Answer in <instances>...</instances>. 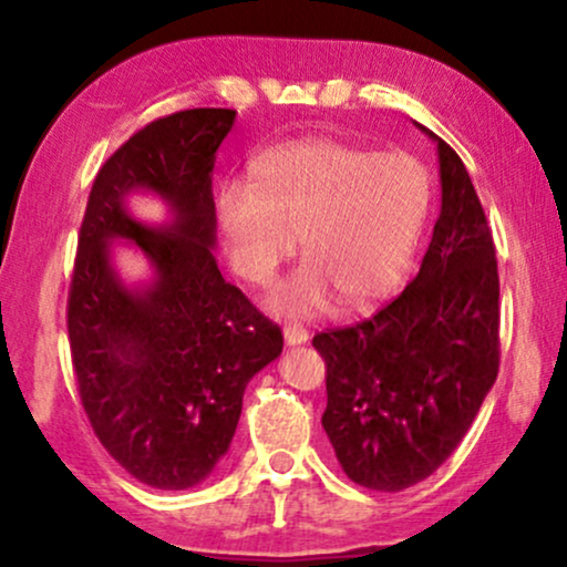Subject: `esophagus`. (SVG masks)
Segmentation results:
<instances>
[{
  "label": "esophagus",
  "instance_id": "1",
  "mask_svg": "<svg viewBox=\"0 0 567 567\" xmlns=\"http://www.w3.org/2000/svg\"><path fill=\"white\" fill-rule=\"evenodd\" d=\"M306 341H309V330L301 328V324H288L285 328V343L288 347H301Z\"/></svg>",
  "mask_w": 567,
  "mask_h": 567
}]
</instances>
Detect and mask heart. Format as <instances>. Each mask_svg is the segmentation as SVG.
Here are the masks:
<instances>
[{"instance_id":"1","label":"heart","mask_w":567,"mask_h":567,"mask_svg":"<svg viewBox=\"0 0 567 567\" xmlns=\"http://www.w3.org/2000/svg\"><path fill=\"white\" fill-rule=\"evenodd\" d=\"M426 210L419 159L311 135L256 154L245 186L220 188L213 220L226 264L247 285H269L298 234L306 261L264 301L296 320L338 296L347 306L389 296L408 275Z\"/></svg>"}]
</instances>
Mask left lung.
Listing matches in <instances>:
<instances>
[{
	"label": "left lung",
	"mask_w": 567,
	"mask_h": 567,
	"mask_svg": "<svg viewBox=\"0 0 567 567\" xmlns=\"http://www.w3.org/2000/svg\"><path fill=\"white\" fill-rule=\"evenodd\" d=\"M437 143L442 205L419 275L370 320L315 336L328 365L322 426L349 480L396 493L455 451L498 373V269L458 154Z\"/></svg>",
	"instance_id": "left-lung-1"
}]
</instances>
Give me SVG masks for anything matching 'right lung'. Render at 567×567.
Returning a JSON list of instances; mask_svg holds the SVG:
<instances>
[{"instance_id": "right-lung-1", "label": "right lung", "mask_w": 567, "mask_h": 567, "mask_svg": "<svg viewBox=\"0 0 567 567\" xmlns=\"http://www.w3.org/2000/svg\"><path fill=\"white\" fill-rule=\"evenodd\" d=\"M237 122L188 109L152 122L95 175L69 292V341L97 440L143 485L186 491L229 453L247 383L282 354V333L220 277L213 167ZM133 196L166 205L143 221ZM150 277L130 284L113 245Z\"/></svg>"}]
</instances>
